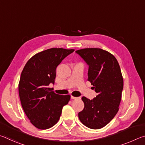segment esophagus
<instances>
[{"label":"esophagus","instance_id":"1","mask_svg":"<svg viewBox=\"0 0 145 145\" xmlns=\"http://www.w3.org/2000/svg\"><path fill=\"white\" fill-rule=\"evenodd\" d=\"M71 99H73V100H77V99H79L80 98L79 97H73V96H71Z\"/></svg>","mask_w":145,"mask_h":145}]
</instances>
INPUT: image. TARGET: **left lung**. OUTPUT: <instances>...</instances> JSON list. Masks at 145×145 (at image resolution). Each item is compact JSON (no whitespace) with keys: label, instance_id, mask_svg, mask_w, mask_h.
<instances>
[{"label":"left lung","instance_id":"8db88e82","mask_svg":"<svg viewBox=\"0 0 145 145\" xmlns=\"http://www.w3.org/2000/svg\"><path fill=\"white\" fill-rule=\"evenodd\" d=\"M75 52L89 67L88 80L97 93L93 100L82 98L84 108L78 112V118L88 128L101 129L119 110L123 88L121 69L114 56L101 48H84Z\"/></svg>","mask_w":145,"mask_h":145}]
</instances>
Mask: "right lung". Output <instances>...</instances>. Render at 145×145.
I'll return each mask as SVG.
<instances>
[{
    "mask_svg": "<svg viewBox=\"0 0 145 145\" xmlns=\"http://www.w3.org/2000/svg\"><path fill=\"white\" fill-rule=\"evenodd\" d=\"M73 52V49H47L33 56L24 68L19 97L26 116L36 128L47 129L57 123L63 106L70 101L69 95L56 94L48 86L54 84L57 66Z\"/></svg>",
    "mask_w": 145,
    "mask_h": 145,
    "instance_id": "obj_1",
    "label": "right lung"
}]
</instances>
